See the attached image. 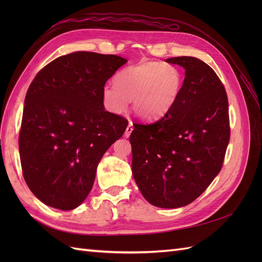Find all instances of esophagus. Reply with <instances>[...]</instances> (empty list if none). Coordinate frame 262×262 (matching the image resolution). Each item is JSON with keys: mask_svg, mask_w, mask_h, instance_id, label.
Listing matches in <instances>:
<instances>
[{"mask_svg": "<svg viewBox=\"0 0 262 262\" xmlns=\"http://www.w3.org/2000/svg\"><path fill=\"white\" fill-rule=\"evenodd\" d=\"M132 130H133V123H132L131 121H129V124H128V126H126L125 132H124V137H125V138H129L131 132H132Z\"/></svg>", "mask_w": 262, "mask_h": 262, "instance_id": "1", "label": "esophagus"}]
</instances>
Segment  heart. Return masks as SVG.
<instances>
[{
	"label": "heart",
	"instance_id": "heart-1",
	"mask_svg": "<svg viewBox=\"0 0 262 262\" xmlns=\"http://www.w3.org/2000/svg\"><path fill=\"white\" fill-rule=\"evenodd\" d=\"M115 86H105L102 100L114 114L121 113L132 98V112L146 120L167 114L176 104L184 86V75L175 66L144 60L115 75Z\"/></svg>",
	"mask_w": 262,
	"mask_h": 262
}]
</instances>
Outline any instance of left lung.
I'll list each match as a JSON object with an SVG mask.
<instances>
[{"instance_id": "obj_1", "label": "left lung", "mask_w": 262, "mask_h": 262, "mask_svg": "<svg viewBox=\"0 0 262 262\" xmlns=\"http://www.w3.org/2000/svg\"><path fill=\"white\" fill-rule=\"evenodd\" d=\"M165 61L185 69L184 86L162 119L133 124L132 175L150 204L176 209L194 201L219 175L229 141L228 100L205 62L194 57Z\"/></svg>"}]
</instances>
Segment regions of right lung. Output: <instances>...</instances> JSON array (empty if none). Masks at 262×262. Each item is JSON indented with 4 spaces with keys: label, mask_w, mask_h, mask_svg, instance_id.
<instances>
[{
    "label": "right lung",
    "mask_w": 262,
    "mask_h": 262,
    "mask_svg": "<svg viewBox=\"0 0 262 262\" xmlns=\"http://www.w3.org/2000/svg\"><path fill=\"white\" fill-rule=\"evenodd\" d=\"M128 60L73 52L53 60L31 82L19 133L23 175L37 199L69 211L89 195L106 150L128 121L108 113L102 90Z\"/></svg>",
    "instance_id": "obj_1"
}]
</instances>
